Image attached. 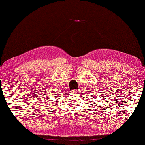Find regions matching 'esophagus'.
Masks as SVG:
<instances>
[{
  "mask_svg": "<svg viewBox=\"0 0 145 145\" xmlns=\"http://www.w3.org/2000/svg\"><path fill=\"white\" fill-rule=\"evenodd\" d=\"M72 92H74V93H76V92H78V90H72Z\"/></svg>",
  "mask_w": 145,
  "mask_h": 145,
  "instance_id": "34e87169",
  "label": "esophagus"
}]
</instances>
